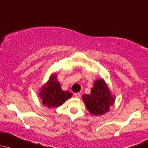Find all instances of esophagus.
<instances>
[{"mask_svg": "<svg viewBox=\"0 0 148 148\" xmlns=\"http://www.w3.org/2000/svg\"><path fill=\"white\" fill-rule=\"evenodd\" d=\"M80 96H81V95H80V93H79V92L75 94V97H77V98H79V97H80Z\"/></svg>", "mask_w": 148, "mask_h": 148, "instance_id": "34e87169", "label": "esophagus"}]
</instances>
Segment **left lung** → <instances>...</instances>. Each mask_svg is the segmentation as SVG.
Returning a JSON list of instances; mask_svg holds the SVG:
<instances>
[{
	"instance_id": "8db88e82",
	"label": "left lung",
	"mask_w": 148,
	"mask_h": 148,
	"mask_svg": "<svg viewBox=\"0 0 148 148\" xmlns=\"http://www.w3.org/2000/svg\"><path fill=\"white\" fill-rule=\"evenodd\" d=\"M83 98L87 109L95 115L106 113L115 101L103 80H97L91 89L90 94L83 95Z\"/></svg>"
}]
</instances>
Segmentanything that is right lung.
I'll list each match as a JSON object with an SVG mask.
<instances>
[{
    "label": "right lung",
    "instance_id": "obj_1",
    "mask_svg": "<svg viewBox=\"0 0 148 148\" xmlns=\"http://www.w3.org/2000/svg\"><path fill=\"white\" fill-rule=\"evenodd\" d=\"M73 94L68 91L62 90L60 83L56 80V75L52 76L48 84L43 85L40 93L42 104L48 108H57L61 106Z\"/></svg>",
    "mask_w": 148,
    "mask_h": 148
}]
</instances>
